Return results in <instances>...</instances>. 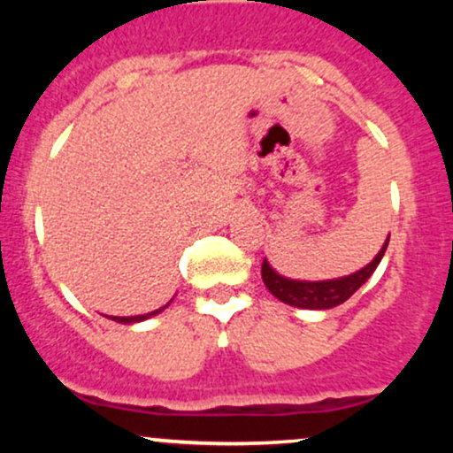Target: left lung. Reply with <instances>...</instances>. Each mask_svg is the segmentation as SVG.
<instances>
[{
    "mask_svg": "<svg viewBox=\"0 0 453 453\" xmlns=\"http://www.w3.org/2000/svg\"><path fill=\"white\" fill-rule=\"evenodd\" d=\"M389 242V236L383 242L381 251L372 257L371 264L356 270V273L347 274V277L339 279H326V280H298V279H288L283 274H279L277 270L268 264V259H264L262 264V279L264 285L268 288V292L279 298L280 303L296 306V309H309V311H326L334 309L349 300L357 289L371 279V274L375 273V268L381 262L383 253H386Z\"/></svg>",
    "mask_w": 453,
    "mask_h": 453,
    "instance_id": "8db88e82",
    "label": "left lung"
}]
</instances>
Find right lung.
Masks as SVG:
<instances>
[{
  "mask_svg": "<svg viewBox=\"0 0 453 453\" xmlns=\"http://www.w3.org/2000/svg\"><path fill=\"white\" fill-rule=\"evenodd\" d=\"M170 303H173V300H170ZM170 303L165 304V306H170ZM165 306H161V309H155V311H150V313H147V315H134V317H108V319H112V321H119V324H138V321H144V319H149V317H153V315H159L161 311L165 309Z\"/></svg>",
  "mask_w": 453,
  "mask_h": 453,
  "instance_id": "1",
  "label": "right lung"
}]
</instances>
